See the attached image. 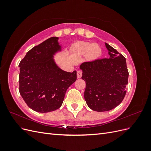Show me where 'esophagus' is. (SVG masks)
<instances>
[{
    "label": "esophagus",
    "mask_w": 151,
    "mask_h": 151,
    "mask_svg": "<svg viewBox=\"0 0 151 151\" xmlns=\"http://www.w3.org/2000/svg\"><path fill=\"white\" fill-rule=\"evenodd\" d=\"M82 74H83V72L81 70H77V78H81L82 77Z\"/></svg>",
    "instance_id": "esophagus-1"
}]
</instances>
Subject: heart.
<instances>
[{"label": "heart", "instance_id": "b5f03b06", "mask_svg": "<svg viewBox=\"0 0 151 151\" xmlns=\"http://www.w3.org/2000/svg\"><path fill=\"white\" fill-rule=\"evenodd\" d=\"M74 51L82 55H88L91 60H96L101 54V49L97 44H92L89 42H79L73 47Z\"/></svg>", "mask_w": 151, "mask_h": 151}]
</instances>
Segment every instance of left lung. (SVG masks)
<instances>
[{"label": "left lung", "instance_id": "left-lung-1", "mask_svg": "<svg viewBox=\"0 0 151 151\" xmlns=\"http://www.w3.org/2000/svg\"><path fill=\"white\" fill-rule=\"evenodd\" d=\"M109 58L82 63V79L86 81L84 99L94 111H107L119 105L126 94L128 72L126 59L105 43Z\"/></svg>", "mask_w": 151, "mask_h": 151}]
</instances>
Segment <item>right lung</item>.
<instances>
[{
    "label": "right lung",
    "mask_w": 151,
    "mask_h": 151,
    "mask_svg": "<svg viewBox=\"0 0 151 151\" xmlns=\"http://www.w3.org/2000/svg\"><path fill=\"white\" fill-rule=\"evenodd\" d=\"M58 38L52 37L27 52L20 62L19 91L33 110L47 113L60 108L67 89L77 79L76 71L62 70L53 55L61 51Z\"/></svg>",
    "instance_id": "add662e5"
}]
</instances>
